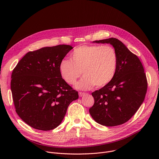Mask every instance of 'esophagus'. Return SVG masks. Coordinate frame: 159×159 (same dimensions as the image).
Here are the masks:
<instances>
[{
	"mask_svg": "<svg viewBox=\"0 0 159 159\" xmlns=\"http://www.w3.org/2000/svg\"><path fill=\"white\" fill-rule=\"evenodd\" d=\"M85 94H86V93H82V92H79V97H82V96H85Z\"/></svg>",
	"mask_w": 159,
	"mask_h": 159,
	"instance_id": "esophagus-1",
	"label": "esophagus"
}]
</instances>
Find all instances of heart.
Returning <instances> with one entry per match:
<instances>
[{
	"instance_id": "obj_1",
	"label": "heart",
	"mask_w": 159,
	"mask_h": 159,
	"mask_svg": "<svg viewBox=\"0 0 159 159\" xmlns=\"http://www.w3.org/2000/svg\"><path fill=\"white\" fill-rule=\"evenodd\" d=\"M117 65V54L111 45H83L72 52L70 60H61L59 70L70 85L75 84L83 73L84 76L76 87L87 90L94 85L101 87L108 84L115 75Z\"/></svg>"
}]
</instances>
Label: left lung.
<instances>
[{"label": "left lung", "mask_w": 159, "mask_h": 159, "mask_svg": "<svg viewBox=\"0 0 159 159\" xmlns=\"http://www.w3.org/2000/svg\"><path fill=\"white\" fill-rule=\"evenodd\" d=\"M109 43L115 48L118 65L112 80L92 93L94 104L89 113L99 124L115 126L128 121L143 103L147 80L142 62L119 39L111 38L94 41Z\"/></svg>", "instance_id": "obj_1"}]
</instances>
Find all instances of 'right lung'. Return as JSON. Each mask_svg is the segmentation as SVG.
<instances>
[{
    "label": "right lung",
    "instance_id": "1",
    "mask_svg": "<svg viewBox=\"0 0 159 159\" xmlns=\"http://www.w3.org/2000/svg\"><path fill=\"white\" fill-rule=\"evenodd\" d=\"M59 44L29 52L11 75V89L18 116L32 128L48 131L61 123L78 92L61 77L59 65L72 49Z\"/></svg>",
    "mask_w": 159,
    "mask_h": 159
}]
</instances>
